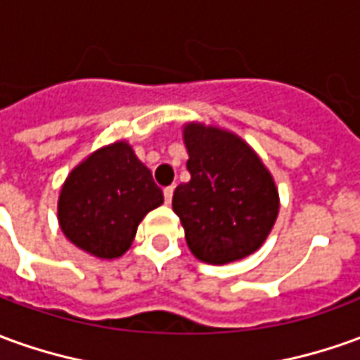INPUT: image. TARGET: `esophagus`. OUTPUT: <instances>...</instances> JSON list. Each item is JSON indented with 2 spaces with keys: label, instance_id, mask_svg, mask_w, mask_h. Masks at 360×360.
Returning <instances> with one entry per match:
<instances>
[{
  "label": "esophagus",
  "instance_id": "34e87169",
  "mask_svg": "<svg viewBox=\"0 0 360 360\" xmlns=\"http://www.w3.org/2000/svg\"><path fill=\"white\" fill-rule=\"evenodd\" d=\"M172 194H174V188H172V186L165 188V202H166V204H170V202H172Z\"/></svg>",
  "mask_w": 360,
  "mask_h": 360
}]
</instances>
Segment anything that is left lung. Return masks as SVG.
<instances>
[{
    "instance_id": "obj_1",
    "label": "left lung",
    "mask_w": 360,
    "mask_h": 360,
    "mask_svg": "<svg viewBox=\"0 0 360 360\" xmlns=\"http://www.w3.org/2000/svg\"><path fill=\"white\" fill-rule=\"evenodd\" d=\"M190 182L172 195L186 243L210 264L239 260L259 249L278 215V192L270 172L247 143L204 125L184 129Z\"/></svg>"
}]
</instances>
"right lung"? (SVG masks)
I'll return each mask as SVG.
<instances>
[{
  "label": "right lung",
  "mask_w": 360,
  "mask_h": 360,
  "mask_svg": "<svg viewBox=\"0 0 360 360\" xmlns=\"http://www.w3.org/2000/svg\"><path fill=\"white\" fill-rule=\"evenodd\" d=\"M165 202L147 166L127 143L96 150L62 186L58 221L82 251L117 259L131 247L139 223Z\"/></svg>",
  "instance_id": "1"
}]
</instances>
